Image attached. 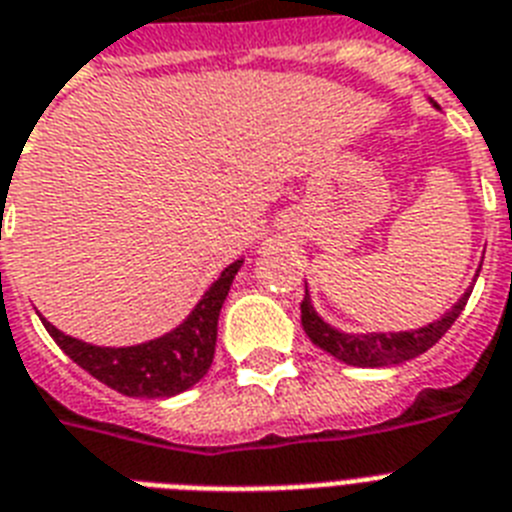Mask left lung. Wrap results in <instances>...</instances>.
I'll list each match as a JSON object with an SVG mask.
<instances>
[{
    "mask_svg": "<svg viewBox=\"0 0 512 512\" xmlns=\"http://www.w3.org/2000/svg\"><path fill=\"white\" fill-rule=\"evenodd\" d=\"M479 277V274H476ZM476 282V280H474ZM474 285L468 287L463 298L447 311L442 319L426 324L421 329H411V332H371V335H345L340 329L329 327L322 316L316 314L311 306V298L301 303V324L306 329V335L311 337L314 345L327 350L329 356H335L337 361L350 363V366H366V369H379V366H395V363L411 361V358L421 356L432 348L439 337L445 335L447 329L453 327V322L460 316V311L466 308L468 295H471Z\"/></svg>",
    "mask_w": 512,
    "mask_h": 512,
    "instance_id": "8db88e82",
    "label": "left lung"
}]
</instances>
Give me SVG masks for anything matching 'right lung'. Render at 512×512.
<instances>
[{"label": "right lung", "mask_w": 512, "mask_h": 512, "mask_svg": "<svg viewBox=\"0 0 512 512\" xmlns=\"http://www.w3.org/2000/svg\"><path fill=\"white\" fill-rule=\"evenodd\" d=\"M243 259L232 261L219 280L204 293L198 306L183 324L156 340L130 345V348H99L59 332L41 316L46 332L59 348L86 369L101 384L128 398H172L204 379L214 361L217 322L235 274Z\"/></svg>", "instance_id": "right-lung-1"}]
</instances>
